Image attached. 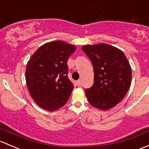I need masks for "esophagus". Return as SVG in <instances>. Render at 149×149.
<instances>
[{"label":"esophagus","mask_w":149,"mask_h":149,"mask_svg":"<svg viewBox=\"0 0 149 149\" xmlns=\"http://www.w3.org/2000/svg\"><path fill=\"white\" fill-rule=\"evenodd\" d=\"M77 85L78 86L81 85V80H80V79H79V80L77 81Z\"/></svg>","instance_id":"obj_1"}]
</instances>
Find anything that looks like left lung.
Returning <instances> with one entry per match:
<instances>
[{
    "instance_id": "8db88e82",
    "label": "left lung",
    "mask_w": 149,
    "mask_h": 149,
    "mask_svg": "<svg viewBox=\"0 0 149 149\" xmlns=\"http://www.w3.org/2000/svg\"><path fill=\"white\" fill-rule=\"evenodd\" d=\"M91 61L94 83L85 90L88 102L106 110L116 106L126 95L131 84V67L121 50L107 44L82 47Z\"/></svg>"
}]
</instances>
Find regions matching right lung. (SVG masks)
Instances as JSON below:
<instances>
[{"mask_svg":"<svg viewBox=\"0 0 149 149\" xmlns=\"http://www.w3.org/2000/svg\"><path fill=\"white\" fill-rule=\"evenodd\" d=\"M75 49L74 45L64 41H52L39 47L30 58L26 81L39 107L54 111L68 101L74 85L67 76V61Z\"/></svg>","mask_w":149,"mask_h":149,"instance_id":"1","label":"right lung"}]
</instances>
